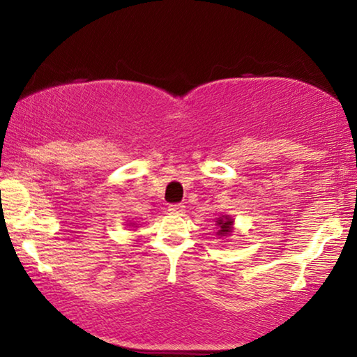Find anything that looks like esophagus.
Returning <instances> with one entry per match:
<instances>
[{"label":"esophagus","mask_w":357,"mask_h":357,"mask_svg":"<svg viewBox=\"0 0 357 357\" xmlns=\"http://www.w3.org/2000/svg\"><path fill=\"white\" fill-rule=\"evenodd\" d=\"M169 213H170V214H178V216H180V214L185 213V206H183L182 203L170 204V206H169Z\"/></svg>","instance_id":"esophagus-1"}]
</instances>
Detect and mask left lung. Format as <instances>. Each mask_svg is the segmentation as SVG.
Listing matches in <instances>:
<instances>
[{
	"instance_id": "8db88e82",
	"label": "left lung",
	"mask_w": 357,
	"mask_h": 357,
	"mask_svg": "<svg viewBox=\"0 0 357 357\" xmlns=\"http://www.w3.org/2000/svg\"><path fill=\"white\" fill-rule=\"evenodd\" d=\"M232 224H234L232 218H229V216L218 218V221H216V226H218V229H219L218 236H221V237L229 236V234L232 232Z\"/></svg>"
}]
</instances>
